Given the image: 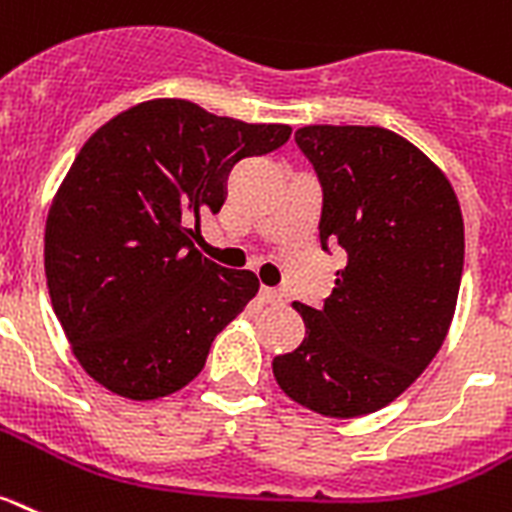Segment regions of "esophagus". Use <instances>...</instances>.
Segmentation results:
<instances>
[{"label": "esophagus", "mask_w": 512, "mask_h": 512, "mask_svg": "<svg viewBox=\"0 0 512 512\" xmlns=\"http://www.w3.org/2000/svg\"><path fill=\"white\" fill-rule=\"evenodd\" d=\"M261 300L266 305H282L285 303V292L274 290V287H261Z\"/></svg>", "instance_id": "1"}]
</instances>
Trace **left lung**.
<instances>
[{
	"label": "left lung",
	"instance_id": "obj_1",
	"mask_svg": "<svg viewBox=\"0 0 512 512\" xmlns=\"http://www.w3.org/2000/svg\"><path fill=\"white\" fill-rule=\"evenodd\" d=\"M295 142L323 186L321 246L347 266L295 352L274 357L279 388L323 417L378 412L438 355L464 272V217L443 170L383 126H303Z\"/></svg>",
	"mask_w": 512,
	"mask_h": 512
}]
</instances>
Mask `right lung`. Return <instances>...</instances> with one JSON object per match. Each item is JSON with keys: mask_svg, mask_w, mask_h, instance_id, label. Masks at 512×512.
<instances>
[{"mask_svg": "<svg viewBox=\"0 0 512 512\" xmlns=\"http://www.w3.org/2000/svg\"><path fill=\"white\" fill-rule=\"evenodd\" d=\"M290 134L155 98L82 144L48 209L43 266L56 318L95 383L155 401L202 373L259 277L204 259L199 217L220 212L240 157L277 150Z\"/></svg>", "mask_w": 512, "mask_h": 512, "instance_id": "1", "label": "right lung"}]
</instances>
